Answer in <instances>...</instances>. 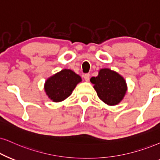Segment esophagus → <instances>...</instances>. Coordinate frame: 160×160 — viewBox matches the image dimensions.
Wrapping results in <instances>:
<instances>
[{"mask_svg": "<svg viewBox=\"0 0 160 160\" xmlns=\"http://www.w3.org/2000/svg\"><path fill=\"white\" fill-rule=\"evenodd\" d=\"M84 79H85V80H86V81H88V80H89V79H90V74H85Z\"/></svg>", "mask_w": 160, "mask_h": 160, "instance_id": "34e87169", "label": "esophagus"}]
</instances>
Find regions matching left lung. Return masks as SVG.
<instances>
[{"mask_svg": "<svg viewBox=\"0 0 160 160\" xmlns=\"http://www.w3.org/2000/svg\"><path fill=\"white\" fill-rule=\"evenodd\" d=\"M90 81L100 100L105 103L114 106L118 104L126 93L127 86L125 80L117 72L102 68L98 77H92Z\"/></svg>", "mask_w": 160, "mask_h": 160, "instance_id": "1", "label": "left lung"}]
</instances>
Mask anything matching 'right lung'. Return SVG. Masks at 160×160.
<instances>
[{"mask_svg":"<svg viewBox=\"0 0 160 160\" xmlns=\"http://www.w3.org/2000/svg\"><path fill=\"white\" fill-rule=\"evenodd\" d=\"M81 78L70 69H63L46 80L45 91L54 102H60L72 94Z\"/></svg>","mask_w":160,"mask_h":160,"instance_id":"add662e5","label":"right lung"}]
</instances>
